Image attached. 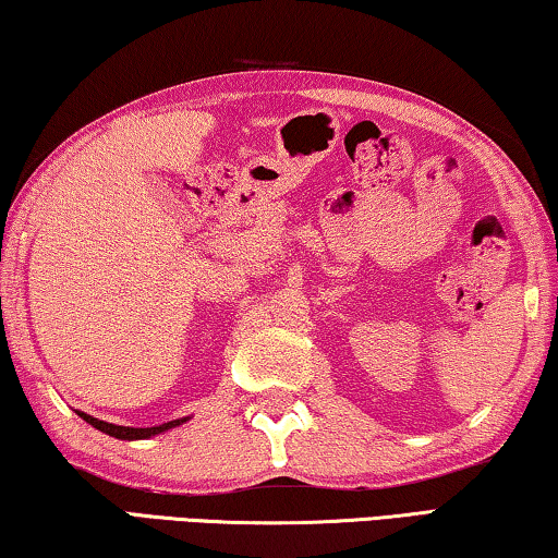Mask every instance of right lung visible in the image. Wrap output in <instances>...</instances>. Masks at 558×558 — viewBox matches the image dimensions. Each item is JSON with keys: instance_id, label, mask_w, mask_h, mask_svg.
Returning a JSON list of instances; mask_svg holds the SVG:
<instances>
[{"instance_id": "right-lung-1", "label": "right lung", "mask_w": 558, "mask_h": 558, "mask_svg": "<svg viewBox=\"0 0 558 558\" xmlns=\"http://www.w3.org/2000/svg\"><path fill=\"white\" fill-rule=\"evenodd\" d=\"M76 413H78L81 417H84L88 425H94L96 430L111 435V437H118V440H145V437H153V435L166 433V430H170V427H178V425H182V423H185V420H187V417L170 420V423H162V425H155V427H123V425L104 423V420L81 413V410H76Z\"/></svg>"}]
</instances>
